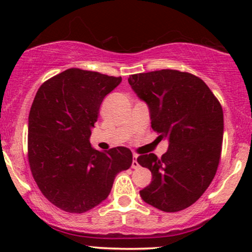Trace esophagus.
<instances>
[{
	"label": "esophagus",
	"instance_id": "1",
	"mask_svg": "<svg viewBox=\"0 0 252 252\" xmlns=\"http://www.w3.org/2000/svg\"><path fill=\"white\" fill-rule=\"evenodd\" d=\"M138 167H140V164L137 162V154H134V160H132V163H131V168L134 169H137Z\"/></svg>",
	"mask_w": 252,
	"mask_h": 252
}]
</instances>
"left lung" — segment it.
Instances as JSON below:
<instances>
[{
  "instance_id": "left-lung-1",
  "label": "left lung",
  "mask_w": 252,
  "mask_h": 252,
  "mask_svg": "<svg viewBox=\"0 0 252 252\" xmlns=\"http://www.w3.org/2000/svg\"><path fill=\"white\" fill-rule=\"evenodd\" d=\"M128 82L149 106L152 128L169 147L160 158L141 154L137 162L153 180L141 198L163 212L194 204L215 178L221 154L224 116L219 100L199 77L160 70L131 74Z\"/></svg>"
}]
</instances>
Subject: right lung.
<instances>
[{
    "instance_id": "add662e5",
    "label": "right lung",
    "mask_w": 252,
    "mask_h": 252,
    "mask_svg": "<svg viewBox=\"0 0 252 252\" xmlns=\"http://www.w3.org/2000/svg\"><path fill=\"white\" fill-rule=\"evenodd\" d=\"M121 82L68 68L37 90L28 117V162L39 189L60 210L94 209L108 198L118 173L131 166L126 147L99 152L89 142L104 97Z\"/></svg>"
}]
</instances>
